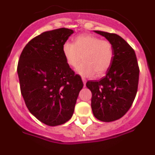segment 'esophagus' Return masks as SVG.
<instances>
[{"mask_svg": "<svg viewBox=\"0 0 155 155\" xmlns=\"http://www.w3.org/2000/svg\"><path fill=\"white\" fill-rule=\"evenodd\" d=\"M82 81H83V83H84V85H85V84H86V79L84 78H82Z\"/></svg>", "mask_w": 155, "mask_h": 155, "instance_id": "34e87169", "label": "esophagus"}]
</instances>
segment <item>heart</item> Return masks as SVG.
<instances>
[{
    "label": "heart",
    "instance_id": "obj_1",
    "mask_svg": "<svg viewBox=\"0 0 155 155\" xmlns=\"http://www.w3.org/2000/svg\"><path fill=\"white\" fill-rule=\"evenodd\" d=\"M62 53L66 62L71 68H77V72L83 77H91L95 72L101 76L107 72L114 59V47L109 40L101 39L91 34H81L74 39V43L65 42Z\"/></svg>",
    "mask_w": 155,
    "mask_h": 155
}]
</instances>
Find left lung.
Returning a JSON list of instances; mask_svg holds the SVG:
<instances>
[{
  "mask_svg": "<svg viewBox=\"0 0 155 155\" xmlns=\"http://www.w3.org/2000/svg\"><path fill=\"white\" fill-rule=\"evenodd\" d=\"M105 37L114 47V59L106 75L99 81H88L91 109L94 117L102 122L117 120L131 107L139 81V66L134 49L120 35L94 31Z\"/></svg>",
  "mask_w": 155,
  "mask_h": 155,
  "instance_id": "left-lung-1",
  "label": "left lung"
}]
</instances>
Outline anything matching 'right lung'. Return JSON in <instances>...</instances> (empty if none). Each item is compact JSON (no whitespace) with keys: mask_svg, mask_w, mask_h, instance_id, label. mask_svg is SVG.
Listing matches in <instances>:
<instances>
[{"mask_svg":"<svg viewBox=\"0 0 155 155\" xmlns=\"http://www.w3.org/2000/svg\"><path fill=\"white\" fill-rule=\"evenodd\" d=\"M73 33L66 28L42 32L25 46L18 64L20 89L27 108L37 120L51 127L72 117L84 85L62 53L63 44Z\"/></svg>","mask_w":155,"mask_h":155,"instance_id":"right-lung-1","label":"right lung"}]
</instances>
